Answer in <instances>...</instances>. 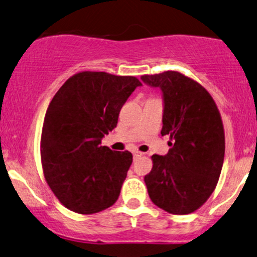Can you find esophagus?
Returning a JSON list of instances; mask_svg holds the SVG:
<instances>
[{"label": "esophagus", "instance_id": "1", "mask_svg": "<svg viewBox=\"0 0 257 257\" xmlns=\"http://www.w3.org/2000/svg\"><path fill=\"white\" fill-rule=\"evenodd\" d=\"M141 156H143V153L141 152H134V158H139V157H141Z\"/></svg>", "mask_w": 257, "mask_h": 257}]
</instances>
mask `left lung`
I'll list each match as a JSON object with an SVG mask.
<instances>
[{
	"instance_id": "obj_1",
	"label": "left lung",
	"mask_w": 257,
	"mask_h": 257,
	"mask_svg": "<svg viewBox=\"0 0 257 257\" xmlns=\"http://www.w3.org/2000/svg\"><path fill=\"white\" fill-rule=\"evenodd\" d=\"M163 99L162 135L172 149L153 155L145 176L150 198L170 214L193 213L210 197L225 157V133L216 104L199 83L176 71L141 76Z\"/></svg>"
}]
</instances>
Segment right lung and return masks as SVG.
Returning a JSON list of instances; mask_svg holds the SVG:
<instances>
[{"mask_svg":"<svg viewBox=\"0 0 257 257\" xmlns=\"http://www.w3.org/2000/svg\"><path fill=\"white\" fill-rule=\"evenodd\" d=\"M141 85L132 76L79 72L49 104L41 137L43 173L70 210L99 213L118 199L133 155L112 151L101 140L116 128L120 108Z\"/></svg>","mask_w":257,"mask_h":257,"instance_id":"add662e5","label":"right lung"}]
</instances>
